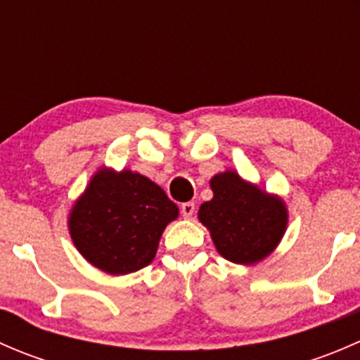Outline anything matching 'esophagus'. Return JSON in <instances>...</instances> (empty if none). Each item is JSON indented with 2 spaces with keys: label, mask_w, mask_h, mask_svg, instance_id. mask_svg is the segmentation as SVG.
<instances>
[{
  "label": "esophagus",
  "mask_w": 360,
  "mask_h": 360,
  "mask_svg": "<svg viewBox=\"0 0 360 360\" xmlns=\"http://www.w3.org/2000/svg\"><path fill=\"white\" fill-rule=\"evenodd\" d=\"M181 214H183L184 219H191L195 214V203L193 202H186L181 205Z\"/></svg>",
  "instance_id": "esophagus-1"
}]
</instances>
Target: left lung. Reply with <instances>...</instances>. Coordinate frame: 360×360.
<instances>
[{"label": "left lung", "mask_w": 360, "mask_h": 360, "mask_svg": "<svg viewBox=\"0 0 360 360\" xmlns=\"http://www.w3.org/2000/svg\"><path fill=\"white\" fill-rule=\"evenodd\" d=\"M214 197L198 209L216 250L235 264L250 266L270 256L288 230L284 198L268 193L235 170L209 181Z\"/></svg>", "instance_id": "obj_1"}]
</instances>
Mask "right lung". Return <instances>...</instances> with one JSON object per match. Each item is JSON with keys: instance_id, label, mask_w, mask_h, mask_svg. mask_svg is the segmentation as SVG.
<instances>
[{"instance_id": "right-lung-1", "label": "right lung", "mask_w": 360, "mask_h": 360, "mask_svg": "<svg viewBox=\"0 0 360 360\" xmlns=\"http://www.w3.org/2000/svg\"><path fill=\"white\" fill-rule=\"evenodd\" d=\"M179 209L165 191L134 170L99 167L68 214V228L78 252L110 275L148 266L167 224Z\"/></svg>"}]
</instances>
